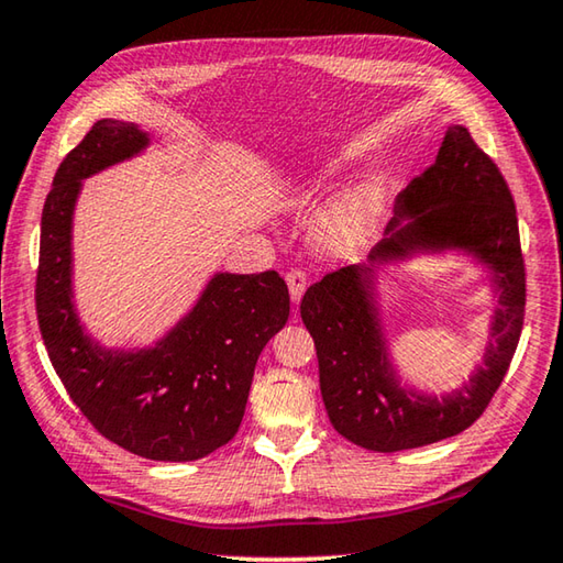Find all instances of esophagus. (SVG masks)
Here are the masks:
<instances>
[{
	"mask_svg": "<svg viewBox=\"0 0 563 563\" xmlns=\"http://www.w3.org/2000/svg\"><path fill=\"white\" fill-rule=\"evenodd\" d=\"M285 283H288V288H290V300L292 302H300V298H302V292H305V285H308V278H305V273L302 271H288V275H285Z\"/></svg>",
	"mask_w": 563,
	"mask_h": 563,
	"instance_id": "esophagus-1",
	"label": "esophagus"
}]
</instances>
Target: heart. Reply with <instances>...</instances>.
Masks as SVG:
<instances>
[{"mask_svg":"<svg viewBox=\"0 0 563 563\" xmlns=\"http://www.w3.org/2000/svg\"><path fill=\"white\" fill-rule=\"evenodd\" d=\"M379 201H383V184H379L377 178L365 180V184L352 190L347 201L330 216V221L322 228V243L335 253L355 251V247L365 243L367 235L373 233Z\"/></svg>","mask_w":563,"mask_h":563,"instance_id":"heart-1","label":"heart"}]
</instances>
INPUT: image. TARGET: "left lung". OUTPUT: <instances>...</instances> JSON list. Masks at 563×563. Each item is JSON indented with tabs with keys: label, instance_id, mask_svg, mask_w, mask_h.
<instances>
[{
	"label": "left lung",
	"instance_id": "1",
	"mask_svg": "<svg viewBox=\"0 0 563 563\" xmlns=\"http://www.w3.org/2000/svg\"><path fill=\"white\" fill-rule=\"evenodd\" d=\"M405 214L412 224L399 227ZM470 247L497 273L501 310L484 367L460 393L442 399L409 395L389 369L373 305L367 265H350L312 283L300 318L316 340L320 393L335 430L369 452H402L442 442L472 427L501 387L519 345L527 308V271L517 206L499 166L464 126H452L434 164L397 196L387 238L369 261L402 258L415 247Z\"/></svg>",
	"mask_w": 563,
	"mask_h": 563
}]
</instances>
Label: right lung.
<instances>
[{
  "label": "right lung",
  "mask_w": 563,
  "mask_h": 563,
  "mask_svg": "<svg viewBox=\"0 0 563 563\" xmlns=\"http://www.w3.org/2000/svg\"><path fill=\"white\" fill-rule=\"evenodd\" d=\"M148 144L101 119L56 168L42 211L36 320L56 375L101 437L156 462H194L235 437L261 350L290 316L275 271L216 275L194 312L154 350L109 352L84 335L71 302V213L81 178Z\"/></svg>",
  "instance_id": "add662e5"
}]
</instances>
